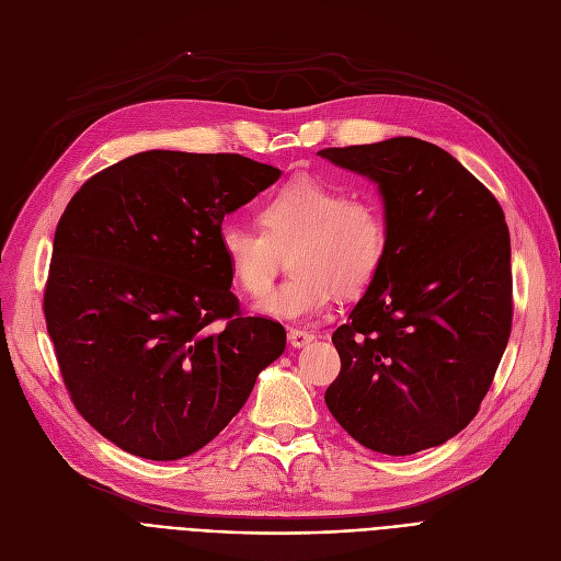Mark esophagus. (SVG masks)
Returning a JSON list of instances; mask_svg holds the SVG:
<instances>
[{
    "label": "esophagus",
    "mask_w": 561,
    "mask_h": 561,
    "mask_svg": "<svg viewBox=\"0 0 561 561\" xmlns=\"http://www.w3.org/2000/svg\"><path fill=\"white\" fill-rule=\"evenodd\" d=\"M313 339H316V336H313L311 332H307V330H288V343H290L293 347H305V345H309Z\"/></svg>",
    "instance_id": "1"
}]
</instances>
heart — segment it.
I'll return each instance as SVG.
<instances>
[{
	"label": "heart",
	"instance_id": "obj_1",
	"mask_svg": "<svg viewBox=\"0 0 561 561\" xmlns=\"http://www.w3.org/2000/svg\"><path fill=\"white\" fill-rule=\"evenodd\" d=\"M259 225L225 220L218 250L231 284L250 298L271 288L282 254L293 277L271 290L256 311L279 320H309L339 296L362 293L389 248V222L377 197L350 195L343 184L298 176L259 206Z\"/></svg>",
	"mask_w": 561,
	"mask_h": 561
}]
</instances>
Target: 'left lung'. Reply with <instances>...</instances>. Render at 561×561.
Instances as JSON below:
<instances>
[{
  "instance_id": "left-lung-1",
  "label": "left lung",
  "mask_w": 561,
  "mask_h": 561,
  "mask_svg": "<svg viewBox=\"0 0 561 561\" xmlns=\"http://www.w3.org/2000/svg\"><path fill=\"white\" fill-rule=\"evenodd\" d=\"M377 184L389 248L332 343L339 425L381 455L446 444L476 419L512 332V245L491 191L440 147L398 136L318 152Z\"/></svg>"
}]
</instances>
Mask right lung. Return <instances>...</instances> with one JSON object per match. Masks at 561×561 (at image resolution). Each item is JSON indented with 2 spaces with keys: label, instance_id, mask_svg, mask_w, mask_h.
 Instances as JSON below:
<instances>
[{
  "label": "right lung",
  "instance_id": "add662e5",
  "mask_svg": "<svg viewBox=\"0 0 561 561\" xmlns=\"http://www.w3.org/2000/svg\"><path fill=\"white\" fill-rule=\"evenodd\" d=\"M279 174L241 154L150 150L66 206L47 332L77 411L117 448L152 461L197 453L284 352L279 322L241 313L218 250L225 216Z\"/></svg>",
  "mask_w": 561,
  "mask_h": 561
}]
</instances>
